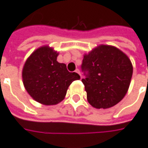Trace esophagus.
<instances>
[{"label":"esophagus","instance_id":"34e87169","mask_svg":"<svg viewBox=\"0 0 148 148\" xmlns=\"http://www.w3.org/2000/svg\"><path fill=\"white\" fill-rule=\"evenodd\" d=\"M75 72H76L77 74H79V75H80V71H79V69H76V70H75Z\"/></svg>","mask_w":148,"mask_h":148}]
</instances>
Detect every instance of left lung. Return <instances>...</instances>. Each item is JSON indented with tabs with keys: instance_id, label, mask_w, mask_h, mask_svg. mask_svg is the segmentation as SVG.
<instances>
[{
	"instance_id": "obj_1",
	"label": "left lung",
	"mask_w": 148,
	"mask_h": 148,
	"mask_svg": "<svg viewBox=\"0 0 148 148\" xmlns=\"http://www.w3.org/2000/svg\"><path fill=\"white\" fill-rule=\"evenodd\" d=\"M87 99L97 109H107L124 98L130 87L133 65L120 49L100 45L85 54L81 65Z\"/></svg>"
}]
</instances>
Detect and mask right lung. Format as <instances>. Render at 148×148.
Instances as JSON below:
<instances>
[{
  "label": "right lung",
  "mask_w": 148,
  "mask_h": 148,
  "mask_svg": "<svg viewBox=\"0 0 148 148\" xmlns=\"http://www.w3.org/2000/svg\"><path fill=\"white\" fill-rule=\"evenodd\" d=\"M57 51L48 46L34 51L23 65L22 78L25 89L35 101L46 106L63 101L69 86L80 79L77 73H70L66 64L56 60Z\"/></svg>",
  "instance_id": "1"
}]
</instances>
